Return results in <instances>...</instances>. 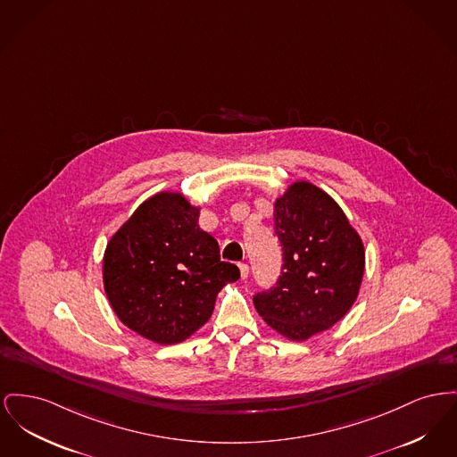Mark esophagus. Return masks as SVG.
<instances>
[{
  "label": "esophagus",
  "instance_id": "34e87169",
  "mask_svg": "<svg viewBox=\"0 0 457 457\" xmlns=\"http://www.w3.org/2000/svg\"><path fill=\"white\" fill-rule=\"evenodd\" d=\"M248 266L246 264H240V276H242V279H246L248 278Z\"/></svg>",
  "mask_w": 457,
  "mask_h": 457
}]
</instances>
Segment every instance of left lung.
<instances>
[{
    "mask_svg": "<svg viewBox=\"0 0 457 457\" xmlns=\"http://www.w3.org/2000/svg\"><path fill=\"white\" fill-rule=\"evenodd\" d=\"M274 235L281 274L253 295V305L283 337L307 340L349 312L364 274V246L338 204L305 181L276 200Z\"/></svg>",
    "mask_w": 457,
    "mask_h": 457,
    "instance_id": "1",
    "label": "left lung"
}]
</instances>
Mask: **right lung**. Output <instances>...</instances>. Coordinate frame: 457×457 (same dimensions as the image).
I'll list each match as a JSON object with an SVG mask.
<instances>
[{
  "label": "right lung",
  "mask_w": 457,
  "mask_h": 457,
  "mask_svg": "<svg viewBox=\"0 0 457 457\" xmlns=\"http://www.w3.org/2000/svg\"><path fill=\"white\" fill-rule=\"evenodd\" d=\"M198 215L183 195L159 193L108 242V302L120 321L155 344L187 340L211 320L222 287L240 278V269L220 261Z\"/></svg>",
  "instance_id": "1"
}]
</instances>
